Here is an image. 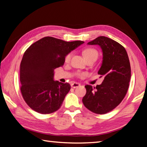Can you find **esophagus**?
<instances>
[{"label": "esophagus", "mask_w": 147, "mask_h": 147, "mask_svg": "<svg viewBox=\"0 0 147 147\" xmlns=\"http://www.w3.org/2000/svg\"><path fill=\"white\" fill-rule=\"evenodd\" d=\"M79 86H80V84H78V83L74 82L71 84V87L73 88H76V87H78Z\"/></svg>", "instance_id": "esophagus-1"}]
</instances>
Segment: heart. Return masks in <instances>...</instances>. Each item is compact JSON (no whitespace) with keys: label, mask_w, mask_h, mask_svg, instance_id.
Masks as SVG:
<instances>
[{"label":"heart","mask_w":147,"mask_h":147,"mask_svg":"<svg viewBox=\"0 0 147 147\" xmlns=\"http://www.w3.org/2000/svg\"><path fill=\"white\" fill-rule=\"evenodd\" d=\"M84 55L85 56V57L86 58V59H88L92 57H96L98 58V51L94 49H92V48H89V49H85L84 51ZM72 57V53H69L67 55H66V57L65 58V62L68 63L70 62V60L71 59ZM77 75L78 76H82L83 75H84V74L83 73H78Z\"/></svg>","instance_id":"1"}]
</instances>
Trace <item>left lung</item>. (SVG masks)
<instances>
[{
  "label": "left lung",
  "instance_id": "obj_1",
  "mask_svg": "<svg viewBox=\"0 0 147 147\" xmlns=\"http://www.w3.org/2000/svg\"><path fill=\"white\" fill-rule=\"evenodd\" d=\"M89 45H98L102 49L103 61L98 74L104 78L96 87L87 85L82 99L92 113L104 114L113 111L123 100L129 86L131 69L127 53L118 42L108 37L98 36Z\"/></svg>",
  "mask_w": 147,
  "mask_h": 147
}]
</instances>
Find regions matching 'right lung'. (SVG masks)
<instances>
[{"label":"right lung","instance_id":"right-lung-1","mask_svg":"<svg viewBox=\"0 0 147 147\" xmlns=\"http://www.w3.org/2000/svg\"><path fill=\"white\" fill-rule=\"evenodd\" d=\"M84 43L46 36L28 48L20 63V80L21 93L29 107L42 114L60 108L71 85L54 81V70L63 65L66 55Z\"/></svg>","mask_w":147,"mask_h":147}]
</instances>
